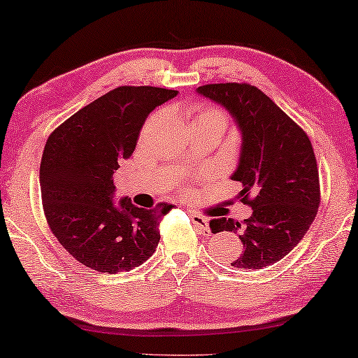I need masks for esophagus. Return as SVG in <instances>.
Segmentation results:
<instances>
[{
  "mask_svg": "<svg viewBox=\"0 0 358 358\" xmlns=\"http://www.w3.org/2000/svg\"><path fill=\"white\" fill-rule=\"evenodd\" d=\"M190 217H192L193 224H195L198 230H200V231H208L209 230V220H208V217H204L203 214L196 213V210H192Z\"/></svg>",
  "mask_w": 358,
  "mask_h": 358,
  "instance_id": "esophagus-1",
  "label": "esophagus"
}]
</instances>
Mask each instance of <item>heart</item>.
Wrapping results in <instances>:
<instances>
[{"label":"heart","instance_id":"1","mask_svg":"<svg viewBox=\"0 0 358 358\" xmlns=\"http://www.w3.org/2000/svg\"><path fill=\"white\" fill-rule=\"evenodd\" d=\"M217 120L222 122L227 127V114L225 110H222L217 106H213V104H206V103H200L193 108V119H192V125L193 124H201V122H213Z\"/></svg>","mask_w":358,"mask_h":358}]
</instances>
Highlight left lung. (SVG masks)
<instances>
[{
    "label": "left lung",
    "instance_id": "left-lung-1",
    "mask_svg": "<svg viewBox=\"0 0 358 358\" xmlns=\"http://www.w3.org/2000/svg\"><path fill=\"white\" fill-rule=\"evenodd\" d=\"M198 93L230 110L243 133L239 166L241 203L252 208L243 224L213 219V233L241 230L243 254L231 265L263 269L289 254L313 225L320 204L319 169L306 131L273 99L250 84L198 87ZM255 196L252 197L251 195Z\"/></svg>",
    "mask_w": 358,
    "mask_h": 358
}]
</instances>
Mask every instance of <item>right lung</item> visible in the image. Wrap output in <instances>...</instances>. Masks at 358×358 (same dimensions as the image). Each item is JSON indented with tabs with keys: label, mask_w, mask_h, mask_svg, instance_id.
<instances>
[{
	"label": "right lung",
	"mask_w": 358,
	"mask_h": 358,
	"mask_svg": "<svg viewBox=\"0 0 358 358\" xmlns=\"http://www.w3.org/2000/svg\"><path fill=\"white\" fill-rule=\"evenodd\" d=\"M176 95L160 87H117L47 139L39 168L44 215L58 243L82 265L115 274L143 265L155 252L158 227L173 206L144 209L128 198L114 206V174L134 152L148 115Z\"/></svg>",
	"instance_id": "1"
}]
</instances>
